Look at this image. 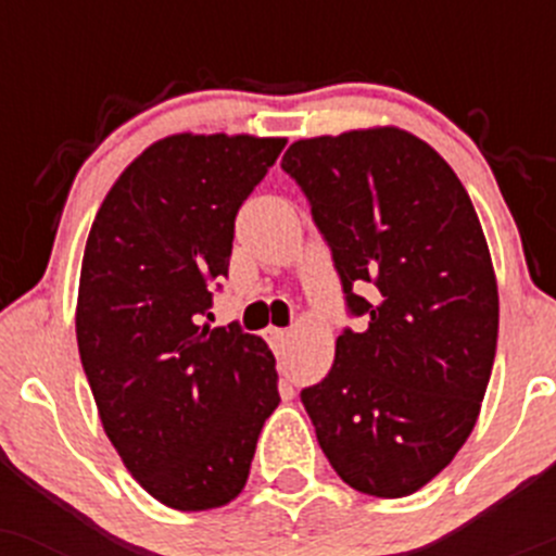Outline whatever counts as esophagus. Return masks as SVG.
Listing matches in <instances>:
<instances>
[{
    "mask_svg": "<svg viewBox=\"0 0 556 556\" xmlns=\"http://www.w3.org/2000/svg\"><path fill=\"white\" fill-rule=\"evenodd\" d=\"M288 330L285 328H268V339H271L274 346H285L288 344Z\"/></svg>",
    "mask_w": 556,
    "mask_h": 556,
    "instance_id": "1",
    "label": "esophagus"
}]
</instances>
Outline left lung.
Here are the masks:
<instances>
[{
    "label": "left lung",
    "instance_id": "obj_1",
    "mask_svg": "<svg viewBox=\"0 0 556 556\" xmlns=\"http://www.w3.org/2000/svg\"><path fill=\"white\" fill-rule=\"evenodd\" d=\"M328 244L350 317L323 382L317 441L357 492L406 497L468 441L497 346V285L452 166L401 128L301 139L282 159Z\"/></svg>",
    "mask_w": 556,
    "mask_h": 556
}]
</instances>
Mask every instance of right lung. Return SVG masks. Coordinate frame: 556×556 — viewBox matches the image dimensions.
I'll use <instances>...</instances> for the list:
<instances>
[{
    "mask_svg": "<svg viewBox=\"0 0 556 556\" xmlns=\"http://www.w3.org/2000/svg\"><path fill=\"white\" fill-rule=\"evenodd\" d=\"M285 139L177 134L150 144L88 233L77 346L106 439L164 506L210 511L244 490L277 361L242 325L210 328L239 206Z\"/></svg>",
    "mask_w": 556,
    "mask_h": 556,
    "instance_id": "1",
    "label": "right lung"
}]
</instances>
